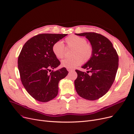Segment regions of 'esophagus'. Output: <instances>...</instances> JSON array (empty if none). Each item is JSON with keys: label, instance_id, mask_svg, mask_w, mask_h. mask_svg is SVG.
I'll return each mask as SVG.
<instances>
[{"label": "esophagus", "instance_id": "1", "mask_svg": "<svg viewBox=\"0 0 134 134\" xmlns=\"http://www.w3.org/2000/svg\"><path fill=\"white\" fill-rule=\"evenodd\" d=\"M67 71H68V72H71V71H73V69H69V68H67Z\"/></svg>", "mask_w": 134, "mask_h": 134}]
</instances>
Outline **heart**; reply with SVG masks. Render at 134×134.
<instances>
[{
    "mask_svg": "<svg viewBox=\"0 0 134 134\" xmlns=\"http://www.w3.org/2000/svg\"><path fill=\"white\" fill-rule=\"evenodd\" d=\"M67 47L73 48L71 58H65L61 61L63 67L72 69L84 62H88L92 56L94 49L92 46L87 43L86 39L76 35H71L65 38ZM52 51L57 59L63 58L65 55V45L61 41L55 42L52 46Z\"/></svg>",
    "mask_w": 134,
    "mask_h": 134,
    "instance_id": "1",
    "label": "heart"
}]
</instances>
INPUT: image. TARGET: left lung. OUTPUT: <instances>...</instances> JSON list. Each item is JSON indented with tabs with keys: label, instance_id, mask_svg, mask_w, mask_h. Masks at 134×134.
Wrapping results in <instances>:
<instances>
[{
	"label": "left lung",
	"instance_id": "obj_1",
	"mask_svg": "<svg viewBox=\"0 0 134 134\" xmlns=\"http://www.w3.org/2000/svg\"><path fill=\"white\" fill-rule=\"evenodd\" d=\"M75 34L88 39L94 53L91 59L81 67L88 70L87 73L75 70L78 77L74 81L75 88L80 97L96 100L105 95L113 84L118 68V55L111 42L100 34Z\"/></svg>",
	"mask_w": 134,
	"mask_h": 134
}]
</instances>
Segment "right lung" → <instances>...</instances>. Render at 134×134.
Listing matches in <instances>:
<instances>
[{
  "label": "right lung",
  "instance_id": "right-lung-1",
  "mask_svg": "<svg viewBox=\"0 0 134 134\" xmlns=\"http://www.w3.org/2000/svg\"><path fill=\"white\" fill-rule=\"evenodd\" d=\"M67 34H38L25 44L18 58L22 83L26 91L37 101L46 102L59 92V83L68 73L66 68L54 71L60 62L54 55L52 46Z\"/></svg>",
  "mask_w": 134,
  "mask_h": 134
}]
</instances>
